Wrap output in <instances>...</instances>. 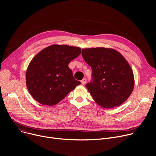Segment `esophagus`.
<instances>
[{"label": "esophagus", "instance_id": "esophagus-1", "mask_svg": "<svg viewBox=\"0 0 156 156\" xmlns=\"http://www.w3.org/2000/svg\"><path fill=\"white\" fill-rule=\"evenodd\" d=\"M81 84H82V85H85L86 83V82H87V79L86 78H83L82 80L81 81Z\"/></svg>", "mask_w": 156, "mask_h": 156}]
</instances>
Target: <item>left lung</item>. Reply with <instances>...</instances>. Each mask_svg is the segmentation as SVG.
<instances>
[{"mask_svg": "<svg viewBox=\"0 0 156 156\" xmlns=\"http://www.w3.org/2000/svg\"><path fill=\"white\" fill-rule=\"evenodd\" d=\"M81 55L92 68V80L85 87L94 101L108 109L125 102L133 90L134 76L125 57L103 47L83 48Z\"/></svg>", "mask_w": 156, "mask_h": 156, "instance_id": "obj_1", "label": "left lung"}]
</instances>
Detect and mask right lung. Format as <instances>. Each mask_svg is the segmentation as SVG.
Wrapping results in <instances>:
<instances>
[{"mask_svg":"<svg viewBox=\"0 0 156 156\" xmlns=\"http://www.w3.org/2000/svg\"><path fill=\"white\" fill-rule=\"evenodd\" d=\"M80 54V48L67 45H52L38 53L26 73L27 86L34 99L43 105H54L80 85L68 66Z\"/></svg>","mask_w":156,"mask_h":156,"instance_id":"obj_1","label":"right lung"}]
</instances>
